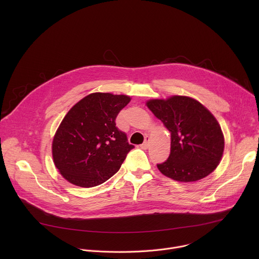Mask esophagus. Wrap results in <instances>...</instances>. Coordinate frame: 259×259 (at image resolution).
Here are the masks:
<instances>
[{
	"label": "esophagus",
	"mask_w": 259,
	"mask_h": 259,
	"mask_svg": "<svg viewBox=\"0 0 259 259\" xmlns=\"http://www.w3.org/2000/svg\"><path fill=\"white\" fill-rule=\"evenodd\" d=\"M149 145H150V137H149V136H145L144 142L141 144V147H142V149L146 150L147 147H149Z\"/></svg>",
	"instance_id": "34e87169"
}]
</instances>
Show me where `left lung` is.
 I'll use <instances>...</instances> for the list:
<instances>
[{"mask_svg": "<svg viewBox=\"0 0 259 259\" xmlns=\"http://www.w3.org/2000/svg\"><path fill=\"white\" fill-rule=\"evenodd\" d=\"M171 133L168 160L157 167L165 176L182 182L202 179L218 166L225 150L223 131L198 100L174 95L146 102Z\"/></svg>", "mask_w": 259, "mask_h": 259, "instance_id": "left-lung-1", "label": "left lung"}]
</instances>
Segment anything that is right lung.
Segmentation results:
<instances>
[{
  "label": "right lung",
  "mask_w": 259,
  "mask_h": 259,
  "mask_svg": "<svg viewBox=\"0 0 259 259\" xmlns=\"http://www.w3.org/2000/svg\"><path fill=\"white\" fill-rule=\"evenodd\" d=\"M131 98L92 93L73 105L60 123L52 142V156L60 174L70 183L92 188L119 171L133 149L116 118Z\"/></svg>",
  "instance_id": "add662e5"
}]
</instances>
